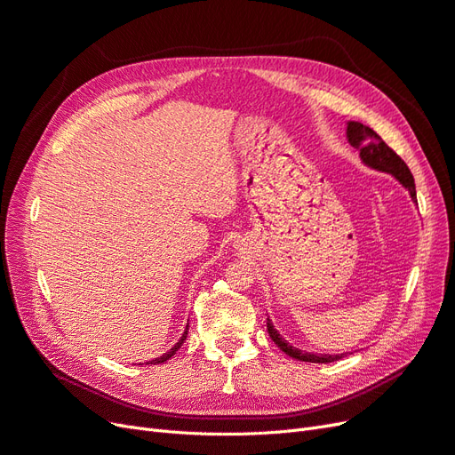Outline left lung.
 Returning a JSON list of instances; mask_svg holds the SVG:
<instances>
[{"instance_id": "1", "label": "left lung", "mask_w": 455, "mask_h": 455, "mask_svg": "<svg viewBox=\"0 0 455 455\" xmlns=\"http://www.w3.org/2000/svg\"><path fill=\"white\" fill-rule=\"evenodd\" d=\"M347 141L353 145V148H356L360 151V160L364 162L368 168L390 173L395 180H399V185H402L405 190H409L411 199L416 204L414 177H412L411 170L407 168L405 162L388 148V145L383 141V138H380L375 131H371L370 126L362 124L358 121H349L347 123ZM267 331H268V336L272 338V341H275L278 347L291 358H297L302 362H315V364H329V362L347 356V353L317 355V353H307V351L297 349L291 343H287V339H283L280 336V332L275 329V324H272L270 319H267Z\"/></svg>"}]
</instances>
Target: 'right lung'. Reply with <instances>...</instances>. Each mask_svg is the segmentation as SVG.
<instances>
[{
	"label": "right lung",
	"instance_id": "1",
	"mask_svg": "<svg viewBox=\"0 0 455 455\" xmlns=\"http://www.w3.org/2000/svg\"><path fill=\"white\" fill-rule=\"evenodd\" d=\"M187 334H188V324H187V329H185V332H183V336H180V339L173 345V347L168 351V353H164L162 356H158V358H153V360H149V362H145V364H162V362H166V360H170L179 349H180V345L185 343V339H187Z\"/></svg>",
	"mask_w": 455,
	"mask_h": 455
}]
</instances>
